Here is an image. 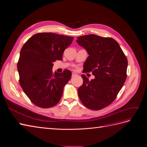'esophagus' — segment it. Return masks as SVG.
I'll use <instances>...</instances> for the list:
<instances>
[{"label":"esophagus","instance_id":"1","mask_svg":"<svg viewBox=\"0 0 147 147\" xmlns=\"http://www.w3.org/2000/svg\"><path fill=\"white\" fill-rule=\"evenodd\" d=\"M78 74L76 73H74V72H73V73H72V78H74V77H75V76H76Z\"/></svg>","mask_w":147,"mask_h":147}]
</instances>
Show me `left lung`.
I'll list each match as a JSON object with an SVG mask.
<instances>
[{
    "label": "left lung",
    "instance_id": "obj_1",
    "mask_svg": "<svg viewBox=\"0 0 147 147\" xmlns=\"http://www.w3.org/2000/svg\"><path fill=\"white\" fill-rule=\"evenodd\" d=\"M76 42L89 54L83 71L95 76L89 80L81 75L84 83L78 90L79 97L89 109L101 110L115 100L125 82L127 59L113 38L90 34L78 37Z\"/></svg>",
    "mask_w": 147,
    "mask_h": 147
}]
</instances>
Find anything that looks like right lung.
Masks as SVG:
<instances>
[{
	"label": "right lung",
	"instance_id": "add662e5",
	"mask_svg": "<svg viewBox=\"0 0 147 147\" xmlns=\"http://www.w3.org/2000/svg\"><path fill=\"white\" fill-rule=\"evenodd\" d=\"M73 40V37L40 32L31 36L22 48L17 65L20 85L36 106L50 108L61 100L71 72L54 73L53 63L62 60L64 50Z\"/></svg>",
	"mask_w": 147,
	"mask_h": 147
}]
</instances>
